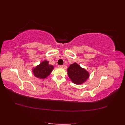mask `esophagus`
<instances>
[{
  "label": "esophagus",
  "instance_id": "34e87169",
  "mask_svg": "<svg viewBox=\"0 0 125 125\" xmlns=\"http://www.w3.org/2000/svg\"><path fill=\"white\" fill-rule=\"evenodd\" d=\"M58 68H63V65H58Z\"/></svg>",
  "mask_w": 125,
  "mask_h": 125
}]
</instances>
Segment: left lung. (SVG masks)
I'll list each match as a JSON object with an SVG mask.
<instances>
[{
    "instance_id": "1",
    "label": "left lung",
    "mask_w": 125,
    "mask_h": 125,
    "mask_svg": "<svg viewBox=\"0 0 125 125\" xmlns=\"http://www.w3.org/2000/svg\"><path fill=\"white\" fill-rule=\"evenodd\" d=\"M68 75L73 83L81 84L89 78V73L76 63L71 64L68 69Z\"/></svg>"
}]
</instances>
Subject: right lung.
I'll return each mask as SVG.
<instances>
[{"label":"right lung","mask_w":125,"mask_h":125,"mask_svg":"<svg viewBox=\"0 0 125 125\" xmlns=\"http://www.w3.org/2000/svg\"><path fill=\"white\" fill-rule=\"evenodd\" d=\"M54 67L49 64L48 61H44L36 66L33 69V72L36 77L43 79L50 75Z\"/></svg>","instance_id":"add662e5"}]
</instances>
